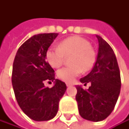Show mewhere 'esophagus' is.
<instances>
[{"mask_svg":"<svg viewBox=\"0 0 129 129\" xmlns=\"http://www.w3.org/2000/svg\"><path fill=\"white\" fill-rule=\"evenodd\" d=\"M66 84H67V87H70V86L73 85V83H70V82H67Z\"/></svg>","mask_w":129,"mask_h":129,"instance_id":"esophagus-1","label":"esophagus"}]
</instances>
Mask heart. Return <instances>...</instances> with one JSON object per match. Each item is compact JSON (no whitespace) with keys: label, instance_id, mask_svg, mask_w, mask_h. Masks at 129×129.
<instances>
[{"label":"heart","instance_id":"obj_1","mask_svg":"<svg viewBox=\"0 0 129 129\" xmlns=\"http://www.w3.org/2000/svg\"><path fill=\"white\" fill-rule=\"evenodd\" d=\"M71 54L72 65L64 67L57 72L58 77L66 82H72L83 70H91L95 62V56L90 42L80 36L67 38L59 42V46H50L46 52V58L52 67L58 68L65 56Z\"/></svg>","mask_w":129,"mask_h":129}]
</instances>
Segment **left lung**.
Wrapping results in <instances>:
<instances>
[{"instance_id": "8db88e82", "label": "left lung", "mask_w": 129, "mask_h": 129, "mask_svg": "<svg viewBox=\"0 0 129 129\" xmlns=\"http://www.w3.org/2000/svg\"><path fill=\"white\" fill-rule=\"evenodd\" d=\"M98 52L94 66L80 81L90 87L84 90L77 85L76 100L80 116L88 121H101L110 115L118 101L121 77L116 56L109 44L96 35Z\"/></svg>"}]
</instances>
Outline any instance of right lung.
Here are the masks:
<instances>
[{
  "mask_svg": "<svg viewBox=\"0 0 129 129\" xmlns=\"http://www.w3.org/2000/svg\"><path fill=\"white\" fill-rule=\"evenodd\" d=\"M58 33L35 35L18 49L13 63L12 86L21 109L31 119L49 121L56 115L59 102L67 90L66 83L55 79L46 62V52ZM46 81L53 82L46 88Z\"/></svg>",
  "mask_w": 129,
  "mask_h": 129,
  "instance_id": "1",
  "label": "right lung"
}]
</instances>
